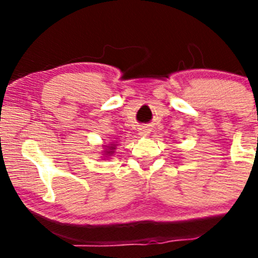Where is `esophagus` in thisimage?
I'll list each match as a JSON object with an SVG mask.
<instances>
[{
	"mask_svg": "<svg viewBox=\"0 0 258 258\" xmlns=\"http://www.w3.org/2000/svg\"><path fill=\"white\" fill-rule=\"evenodd\" d=\"M150 132H151V129H149V127H141L140 129V134L142 137H147L150 134Z\"/></svg>",
	"mask_w": 258,
	"mask_h": 258,
	"instance_id": "34e87169",
	"label": "esophagus"
}]
</instances>
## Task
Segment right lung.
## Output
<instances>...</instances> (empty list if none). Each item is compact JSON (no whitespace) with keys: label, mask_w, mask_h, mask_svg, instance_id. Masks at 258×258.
I'll use <instances>...</instances> for the list:
<instances>
[{"label":"right lung","mask_w":258,"mask_h":258,"mask_svg":"<svg viewBox=\"0 0 258 258\" xmlns=\"http://www.w3.org/2000/svg\"><path fill=\"white\" fill-rule=\"evenodd\" d=\"M113 150H115V145L113 143H111L109 146H107L106 151H104V155H107V156H109L111 154H113Z\"/></svg>","instance_id":"right-lung-1"}]
</instances>
